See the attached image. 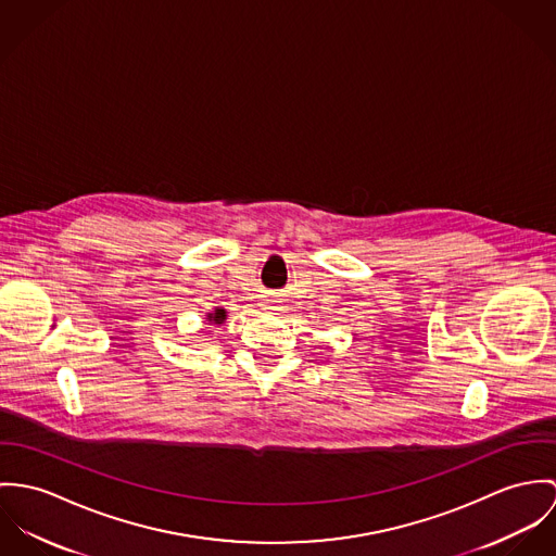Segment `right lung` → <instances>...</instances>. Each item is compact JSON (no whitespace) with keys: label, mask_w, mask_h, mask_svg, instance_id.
Here are the masks:
<instances>
[{"label":"right lung","mask_w":556,"mask_h":556,"mask_svg":"<svg viewBox=\"0 0 556 556\" xmlns=\"http://www.w3.org/2000/svg\"><path fill=\"white\" fill-rule=\"evenodd\" d=\"M224 319H226V311L224 308H215V313L208 315V321H213V324H222Z\"/></svg>","instance_id":"1"}]
</instances>
